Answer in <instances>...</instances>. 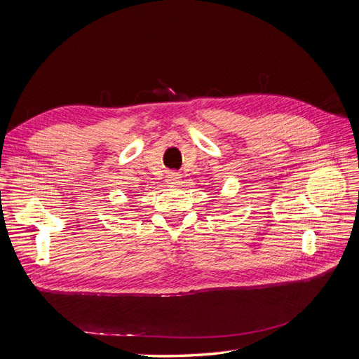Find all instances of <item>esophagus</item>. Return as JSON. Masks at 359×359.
Instances as JSON below:
<instances>
[{"label":"esophagus","mask_w":359,"mask_h":359,"mask_svg":"<svg viewBox=\"0 0 359 359\" xmlns=\"http://www.w3.org/2000/svg\"><path fill=\"white\" fill-rule=\"evenodd\" d=\"M166 182L169 184V186H177V184L181 182V173L169 172L166 175Z\"/></svg>","instance_id":"34e87169"}]
</instances>
